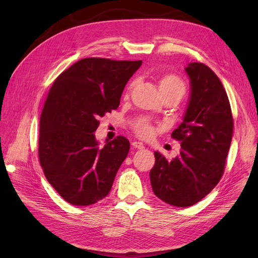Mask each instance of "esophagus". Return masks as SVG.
Segmentation results:
<instances>
[{"label": "esophagus", "instance_id": "1", "mask_svg": "<svg viewBox=\"0 0 258 258\" xmlns=\"http://www.w3.org/2000/svg\"><path fill=\"white\" fill-rule=\"evenodd\" d=\"M132 146L134 147V149H138V150H143L144 149V144L142 143V142H138V141L132 142Z\"/></svg>", "mask_w": 258, "mask_h": 258}]
</instances>
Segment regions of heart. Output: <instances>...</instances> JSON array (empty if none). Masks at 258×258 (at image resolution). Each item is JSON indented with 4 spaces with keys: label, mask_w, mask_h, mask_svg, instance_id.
<instances>
[{
    "label": "heart",
    "mask_w": 258,
    "mask_h": 258,
    "mask_svg": "<svg viewBox=\"0 0 258 258\" xmlns=\"http://www.w3.org/2000/svg\"><path fill=\"white\" fill-rule=\"evenodd\" d=\"M134 85V83L131 84V87ZM158 90H160L162 96L163 95H172L177 98H182L186 93V85L184 82L180 80L178 76L174 74H166L162 76L158 81ZM135 132L141 138L149 139L154 133V128L152 127L150 124L145 122H140L135 125Z\"/></svg>",
    "instance_id": "heart-1"
}]
</instances>
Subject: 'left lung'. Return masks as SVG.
Returning <instances> with one entry per match:
<instances>
[{
  "mask_svg": "<svg viewBox=\"0 0 258 258\" xmlns=\"http://www.w3.org/2000/svg\"><path fill=\"white\" fill-rule=\"evenodd\" d=\"M190 94L183 122L172 138L180 141L178 156L167 161L155 152L150 178L154 194L169 205L196 204L220 182L233 136L231 105L217 75L203 63L185 68Z\"/></svg>",
  "mask_w": 258,
  "mask_h": 258,
  "instance_id": "left-lung-1",
  "label": "left lung"
}]
</instances>
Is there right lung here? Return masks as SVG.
Listing matches in <instances>:
<instances>
[{
  "instance_id": "obj_1",
  "label": "right lung",
  "mask_w": 258,
  "mask_h": 258,
  "mask_svg": "<svg viewBox=\"0 0 258 258\" xmlns=\"http://www.w3.org/2000/svg\"><path fill=\"white\" fill-rule=\"evenodd\" d=\"M141 65L87 57L54 81L41 114L38 157L48 183L70 204H95L111 190L130 142L117 136L100 147L94 132Z\"/></svg>"
}]
</instances>
